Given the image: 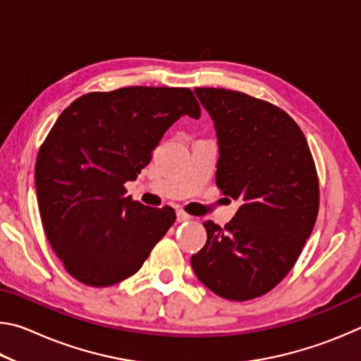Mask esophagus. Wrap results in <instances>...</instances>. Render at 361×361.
I'll return each instance as SVG.
<instances>
[{
    "instance_id": "obj_1",
    "label": "esophagus",
    "mask_w": 361,
    "mask_h": 361,
    "mask_svg": "<svg viewBox=\"0 0 361 361\" xmlns=\"http://www.w3.org/2000/svg\"><path fill=\"white\" fill-rule=\"evenodd\" d=\"M189 218H191V216H189L186 212H183V210H178V212H176V219H178V223H183V221H188V219H189Z\"/></svg>"
}]
</instances>
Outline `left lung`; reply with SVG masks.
Here are the masks:
<instances>
[{
  "label": "left lung",
  "instance_id": "1",
  "mask_svg": "<svg viewBox=\"0 0 361 361\" xmlns=\"http://www.w3.org/2000/svg\"><path fill=\"white\" fill-rule=\"evenodd\" d=\"M216 127V186L240 199L221 228L191 256L195 276L229 301L259 298L282 282L312 234L320 188L302 130L283 109L237 90L195 87Z\"/></svg>",
  "mask_w": 361,
  "mask_h": 361
}]
</instances>
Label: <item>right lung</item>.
I'll use <instances>...</instances> for the list:
<instances>
[{"instance_id":"1","label":"right lung","mask_w":361,"mask_h":361,"mask_svg":"<svg viewBox=\"0 0 361 361\" xmlns=\"http://www.w3.org/2000/svg\"><path fill=\"white\" fill-rule=\"evenodd\" d=\"M200 118L188 87L132 85L79 97L59 116L35 166L41 223L71 277L111 286L140 271L176 215L126 195V181L180 116Z\"/></svg>"}]
</instances>
